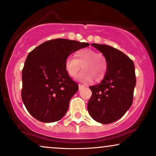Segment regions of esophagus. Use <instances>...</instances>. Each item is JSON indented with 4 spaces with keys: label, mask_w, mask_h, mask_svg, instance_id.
<instances>
[{
    "label": "esophagus",
    "mask_w": 156,
    "mask_h": 156,
    "mask_svg": "<svg viewBox=\"0 0 156 156\" xmlns=\"http://www.w3.org/2000/svg\"><path fill=\"white\" fill-rule=\"evenodd\" d=\"M84 87V86L82 85V84H79V89H80V90H81V89H82Z\"/></svg>",
    "instance_id": "1"
}]
</instances>
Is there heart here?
<instances>
[{"label":"heart","instance_id":"b5f03b06","mask_svg":"<svg viewBox=\"0 0 156 156\" xmlns=\"http://www.w3.org/2000/svg\"><path fill=\"white\" fill-rule=\"evenodd\" d=\"M65 69L71 77L76 76L81 69L83 71L78 76V80L83 82H90L92 80L100 82L106 76L108 62L102 53L91 48L80 49L75 53V58L69 56L66 58Z\"/></svg>","mask_w":156,"mask_h":156}]
</instances>
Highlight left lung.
Masks as SVG:
<instances>
[{
    "mask_svg": "<svg viewBox=\"0 0 156 156\" xmlns=\"http://www.w3.org/2000/svg\"><path fill=\"white\" fill-rule=\"evenodd\" d=\"M91 45L106 56L108 69L102 82L90 87L92 94L87 110L97 122L110 124L122 118L133 104L136 84L134 63L124 53L112 46Z\"/></svg>",
    "mask_w": 156,
    "mask_h": 156,
    "instance_id": "1",
    "label": "left lung"
}]
</instances>
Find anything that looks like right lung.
Here are the masks:
<instances>
[{
  "instance_id": "1",
  "label": "right lung",
  "mask_w": 156,
  "mask_h": 156,
  "mask_svg": "<svg viewBox=\"0 0 156 156\" xmlns=\"http://www.w3.org/2000/svg\"><path fill=\"white\" fill-rule=\"evenodd\" d=\"M88 43L56 38L30 52L22 70L21 98L34 118L43 122L62 119L79 86L65 69L66 58Z\"/></svg>"
}]
</instances>
